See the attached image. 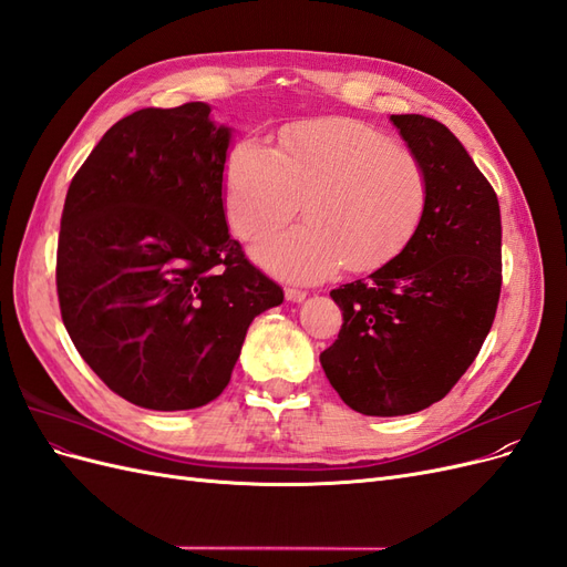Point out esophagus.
Wrapping results in <instances>:
<instances>
[{"label":"esophagus","instance_id":"1","mask_svg":"<svg viewBox=\"0 0 567 567\" xmlns=\"http://www.w3.org/2000/svg\"><path fill=\"white\" fill-rule=\"evenodd\" d=\"M307 298L305 290H298V288H286V300L288 302H302Z\"/></svg>","mask_w":567,"mask_h":567}]
</instances>
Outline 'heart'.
<instances>
[{
	"mask_svg": "<svg viewBox=\"0 0 567 567\" xmlns=\"http://www.w3.org/2000/svg\"><path fill=\"white\" fill-rule=\"evenodd\" d=\"M307 221L252 248L274 277L329 279L342 265L371 271L398 257L421 227L427 177L421 161L362 120L326 115L279 134L277 148L238 142L225 163L227 219L244 241Z\"/></svg>",
	"mask_w": 567,
	"mask_h": 567,
	"instance_id": "1",
	"label": "heart"
}]
</instances>
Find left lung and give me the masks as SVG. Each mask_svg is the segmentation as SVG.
Listing matches in <instances>:
<instances>
[{
	"label": "left lung",
	"instance_id": "left-lung-1",
	"mask_svg": "<svg viewBox=\"0 0 567 567\" xmlns=\"http://www.w3.org/2000/svg\"><path fill=\"white\" fill-rule=\"evenodd\" d=\"M390 123L425 169V215L398 257L331 290L342 329L319 354L340 400L364 416L440 402L483 348L502 290V213L485 175L437 120Z\"/></svg>",
	"mask_w": 567,
	"mask_h": 567
}]
</instances>
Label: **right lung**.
<instances>
[{
    "label": "right lung",
    "instance_id": "add662e5",
    "mask_svg": "<svg viewBox=\"0 0 567 567\" xmlns=\"http://www.w3.org/2000/svg\"><path fill=\"white\" fill-rule=\"evenodd\" d=\"M231 127L210 106L142 109L101 136L61 215V317L120 398L186 411L219 398L250 321L284 290L234 241L221 182Z\"/></svg>",
    "mask_w": 567,
    "mask_h": 567
}]
</instances>
